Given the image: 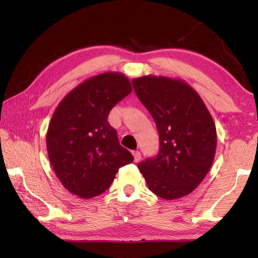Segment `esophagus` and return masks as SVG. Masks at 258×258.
<instances>
[{
    "label": "esophagus",
    "instance_id": "1",
    "mask_svg": "<svg viewBox=\"0 0 258 258\" xmlns=\"http://www.w3.org/2000/svg\"><path fill=\"white\" fill-rule=\"evenodd\" d=\"M133 156H134V161L135 163H138L141 159V152L140 151H133Z\"/></svg>",
    "mask_w": 258,
    "mask_h": 258
}]
</instances>
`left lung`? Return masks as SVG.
I'll return each mask as SVG.
<instances>
[{
	"instance_id": "8db88e82",
	"label": "left lung",
	"mask_w": 258,
	"mask_h": 258,
	"mask_svg": "<svg viewBox=\"0 0 258 258\" xmlns=\"http://www.w3.org/2000/svg\"><path fill=\"white\" fill-rule=\"evenodd\" d=\"M134 91L159 133L158 155L138 165L148 187L174 200L191 194L207 175L216 152V127L200 95L182 80L142 76Z\"/></svg>"
}]
</instances>
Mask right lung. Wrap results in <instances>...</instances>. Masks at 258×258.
Returning a JSON list of instances; mask_svg holds the SVG:
<instances>
[{
  "label": "right lung",
  "instance_id": "obj_1",
  "mask_svg": "<svg viewBox=\"0 0 258 258\" xmlns=\"http://www.w3.org/2000/svg\"><path fill=\"white\" fill-rule=\"evenodd\" d=\"M132 92L121 73H103L81 83L55 108L46 149L61 184L83 199L106 191L118 168L134 160L108 123L112 107Z\"/></svg>",
  "mask_w": 258,
  "mask_h": 258
}]
</instances>
